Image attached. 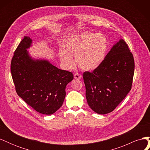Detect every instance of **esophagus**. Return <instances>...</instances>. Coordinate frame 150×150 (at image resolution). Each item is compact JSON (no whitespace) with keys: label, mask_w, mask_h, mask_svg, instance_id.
Masks as SVG:
<instances>
[{"label":"esophagus","mask_w":150,"mask_h":150,"mask_svg":"<svg viewBox=\"0 0 150 150\" xmlns=\"http://www.w3.org/2000/svg\"><path fill=\"white\" fill-rule=\"evenodd\" d=\"M74 78L76 79H81V78H82V76L79 74V73H78V72H76V73L74 74Z\"/></svg>","instance_id":"esophagus-1"}]
</instances>
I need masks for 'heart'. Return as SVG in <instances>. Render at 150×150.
<instances>
[{
	"instance_id": "obj_1",
	"label": "heart",
	"mask_w": 150,
	"mask_h": 150,
	"mask_svg": "<svg viewBox=\"0 0 150 150\" xmlns=\"http://www.w3.org/2000/svg\"><path fill=\"white\" fill-rule=\"evenodd\" d=\"M67 51L61 49L59 56L63 63L68 67L73 66V59L70 55L76 56L77 65L85 71H91L101 65L106 56L108 41L102 34H94L83 31L71 35L64 44Z\"/></svg>"
}]
</instances>
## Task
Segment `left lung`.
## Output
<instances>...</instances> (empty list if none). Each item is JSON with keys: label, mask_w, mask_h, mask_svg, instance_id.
Listing matches in <instances>:
<instances>
[{"label": "left lung", "mask_w": 150, "mask_h": 150, "mask_svg": "<svg viewBox=\"0 0 150 150\" xmlns=\"http://www.w3.org/2000/svg\"><path fill=\"white\" fill-rule=\"evenodd\" d=\"M134 71L133 54L124 40L112 46L92 72L83 73L88 105L99 115L112 111L131 89Z\"/></svg>", "instance_id": "obj_1"}]
</instances>
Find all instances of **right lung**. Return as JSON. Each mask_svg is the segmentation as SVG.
<instances>
[{
  "label": "right lung",
  "instance_id": "1",
  "mask_svg": "<svg viewBox=\"0 0 150 150\" xmlns=\"http://www.w3.org/2000/svg\"><path fill=\"white\" fill-rule=\"evenodd\" d=\"M32 42L25 36L15 51L11 65L12 79L17 94L28 105L41 114L52 115L62 106L73 74L48 60L32 58L27 50Z\"/></svg>",
  "mask_w": 150,
  "mask_h": 150
}]
</instances>
